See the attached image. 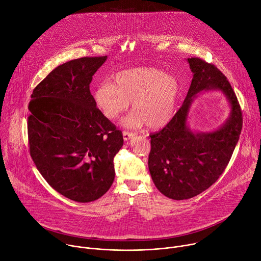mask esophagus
Returning <instances> with one entry per match:
<instances>
[{
  "label": "esophagus",
  "mask_w": 261,
  "mask_h": 261,
  "mask_svg": "<svg viewBox=\"0 0 261 261\" xmlns=\"http://www.w3.org/2000/svg\"><path fill=\"white\" fill-rule=\"evenodd\" d=\"M135 134L132 133V132H129V131H124L123 132V137H124V140H129L131 138H133Z\"/></svg>",
  "instance_id": "obj_1"
}]
</instances>
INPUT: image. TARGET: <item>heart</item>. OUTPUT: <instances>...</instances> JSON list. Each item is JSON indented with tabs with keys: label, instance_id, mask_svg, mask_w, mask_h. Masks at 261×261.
<instances>
[{
	"label": "heart",
	"instance_id": "obj_1",
	"mask_svg": "<svg viewBox=\"0 0 261 261\" xmlns=\"http://www.w3.org/2000/svg\"><path fill=\"white\" fill-rule=\"evenodd\" d=\"M180 95V84L174 76L157 68H134L118 73L110 85L94 94L97 107L109 121L117 120L132 102V113L123 121L129 128L144 124L159 130L174 117Z\"/></svg>",
	"mask_w": 261,
	"mask_h": 261
}]
</instances>
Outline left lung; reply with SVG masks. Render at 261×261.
Returning <instances> with one entry per match:
<instances>
[{
  "mask_svg": "<svg viewBox=\"0 0 261 261\" xmlns=\"http://www.w3.org/2000/svg\"><path fill=\"white\" fill-rule=\"evenodd\" d=\"M193 73L188 94L171 122L151 134L148 169L157 189L174 200L192 198L207 188L225 170L243 127L242 110L237 96L215 65L199 58L187 60ZM202 90H220L231 105V115L212 133L191 130L187 125L190 107Z\"/></svg>",
  "mask_w": 261,
  "mask_h": 261,
  "instance_id": "1",
  "label": "left lung"
}]
</instances>
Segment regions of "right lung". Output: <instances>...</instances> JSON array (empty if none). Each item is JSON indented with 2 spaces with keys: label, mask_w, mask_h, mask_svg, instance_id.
<instances>
[{
  "label": "right lung",
  "mask_w": 261,
  "mask_h": 261,
  "mask_svg": "<svg viewBox=\"0 0 261 261\" xmlns=\"http://www.w3.org/2000/svg\"><path fill=\"white\" fill-rule=\"evenodd\" d=\"M107 57H85L54 69L37 86L29 103L31 157L63 196L91 202L115 179L114 158L123 146L121 130L107 120L90 92Z\"/></svg>",
  "instance_id": "add662e5"
}]
</instances>
